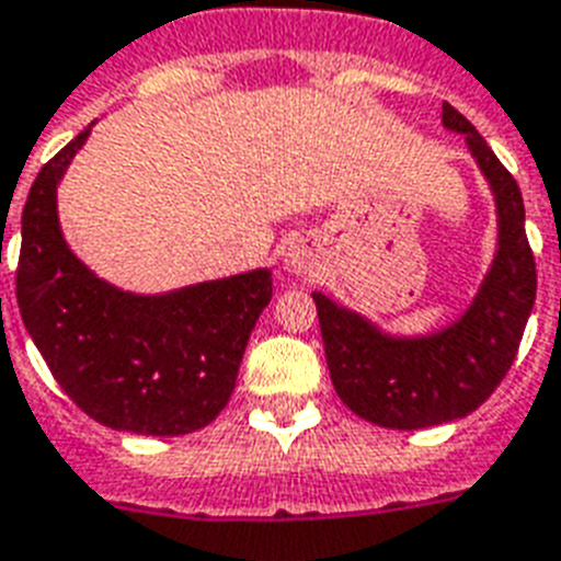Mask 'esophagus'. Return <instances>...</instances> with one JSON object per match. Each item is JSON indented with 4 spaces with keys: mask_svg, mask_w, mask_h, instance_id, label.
Here are the masks:
<instances>
[{
    "mask_svg": "<svg viewBox=\"0 0 561 561\" xmlns=\"http://www.w3.org/2000/svg\"><path fill=\"white\" fill-rule=\"evenodd\" d=\"M314 266H318V257H314V249L309 247V243L298 240V243H291V247L286 249L284 270L289 272V275H312Z\"/></svg>",
    "mask_w": 561,
    "mask_h": 561,
    "instance_id": "1",
    "label": "esophagus"
}]
</instances>
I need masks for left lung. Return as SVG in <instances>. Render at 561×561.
Listing matches in <instances>:
<instances>
[{
	"instance_id": "8db88e82",
	"label": "left lung",
	"mask_w": 561,
	"mask_h": 561,
	"mask_svg": "<svg viewBox=\"0 0 561 561\" xmlns=\"http://www.w3.org/2000/svg\"><path fill=\"white\" fill-rule=\"evenodd\" d=\"M442 123L447 131L465 134L496 201L499 247L473 304L444 330L401 337L312 291L332 387L355 415L378 427H436L484 404L519 353L536 300V263L516 180L450 103L442 105Z\"/></svg>"
}]
</instances>
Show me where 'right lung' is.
Masks as SVG:
<instances>
[{
  "instance_id": "obj_1",
  "label": "right lung",
  "mask_w": 561,
  "mask_h": 561,
  "mask_svg": "<svg viewBox=\"0 0 561 561\" xmlns=\"http://www.w3.org/2000/svg\"><path fill=\"white\" fill-rule=\"evenodd\" d=\"M80 131L36 174L22 208L16 300L27 335L73 404L111 430L186 436L229 404L272 272L134 295L96 277L59 229L57 186Z\"/></svg>"
}]
</instances>
